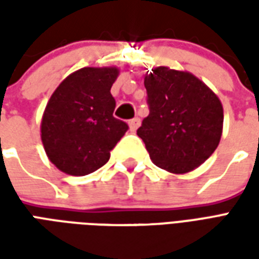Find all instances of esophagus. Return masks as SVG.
Returning <instances> with one entry per match:
<instances>
[{
    "label": "esophagus",
    "mask_w": 259,
    "mask_h": 259,
    "mask_svg": "<svg viewBox=\"0 0 259 259\" xmlns=\"http://www.w3.org/2000/svg\"><path fill=\"white\" fill-rule=\"evenodd\" d=\"M139 126H140V119L139 118H133L132 120H129L130 132H136V130L139 129Z\"/></svg>",
    "instance_id": "obj_1"
}]
</instances>
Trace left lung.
<instances>
[{
    "mask_svg": "<svg viewBox=\"0 0 259 259\" xmlns=\"http://www.w3.org/2000/svg\"><path fill=\"white\" fill-rule=\"evenodd\" d=\"M150 115L137 130L151 161L170 174L198 168L219 146L223 107L219 97L187 70L158 66L144 77Z\"/></svg>",
    "mask_w": 259,
    "mask_h": 259,
    "instance_id": "8db88e82",
    "label": "left lung"
}]
</instances>
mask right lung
Segmentation results:
<instances>
[{"label":"right lung","mask_w":259,"mask_h":259,"mask_svg":"<svg viewBox=\"0 0 259 259\" xmlns=\"http://www.w3.org/2000/svg\"><path fill=\"white\" fill-rule=\"evenodd\" d=\"M119 68H81L65 77L48 100L41 118V141L48 159L72 176L105 165L111 150L129 129L113 118L111 87Z\"/></svg>","instance_id":"right-lung-1"}]
</instances>
